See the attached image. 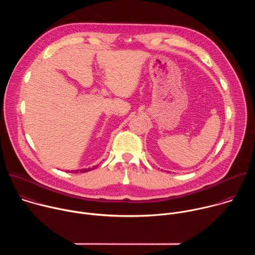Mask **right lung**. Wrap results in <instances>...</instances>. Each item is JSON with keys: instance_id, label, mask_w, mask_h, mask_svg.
Wrapping results in <instances>:
<instances>
[{"instance_id": "1", "label": "right lung", "mask_w": 255, "mask_h": 255, "mask_svg": "<svg viewBox=\"0 0 255 255\" xmlns=\"http://www.w3.org/2000/svg\"><path fill=\"white\" fill-rule=\"evenodd\" d=\"M96 167H97V166H93V167H89V168H82V169H79V170H71V172H72V171L76 172V173H77V172H79V171H80V172H87V171H91V170H93V169H94V168H96ZM68 172H70V171L68 170Z\"/></svg>"}]
</instances>
